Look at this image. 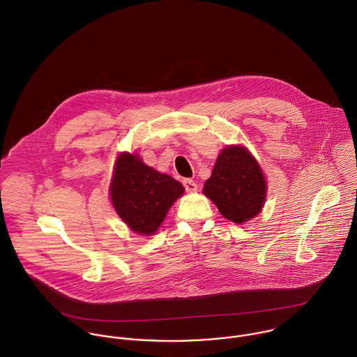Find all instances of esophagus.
Returning <instances> with one entry per match:
<instances>
[{
	"label": "esophagus",
	"instance_id": "obj_1",
	"mask_svg": "<svg viewBox=\"0 0 357 357\" xmlns=\"http://www.w3.org/2000/svg\"><path fill=\"white\" fill-rule=\"evenodd\" d=\"M183 185H184V188H185V191H187V192H195V191L198 190L197 183H195L194 180H191V178H185V180H183Z\"/></svg>",
	"mask_w": 357,
	"mask_h": 357
}]
</instances>
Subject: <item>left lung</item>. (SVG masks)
Listing matches in <instances>:
<instances>
[{
  "instance_id": "obj_1",
  "label": "left lung",
  "mask_w": 357,
  "mask_h": 357,
  "mask_svg": "<svg viewBox=\"0 0 357 357\" xmlns=\"http://www.w3.org/2000/svg\"><path fill=\"white\" fill-rule=\"evenodd\" d=\"M204 194L236 224L255 217L266 198V183L255 156L242 146L225 147L215 160Z\"/></svg>"
}]
</instances>
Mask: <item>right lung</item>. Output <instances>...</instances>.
Masks as SVG:
<instances>
[{
    "label": "right lung",
    "instance_id": "1",
    "mask_svg": "<svg viewBox=\"0 0 357 357\" xmlns=\"http://www.w3.org/2000/svg\"><path fill=\"white\" fill-rule=\"evenodd\" d=\"M183 194L177 180L147 166L137 153L116 158L109 195L115 211L133 232L153 235Z\"/></svg>",
    "mask_w": 357,
    "mask_h": 357
}]
</instances>
